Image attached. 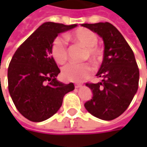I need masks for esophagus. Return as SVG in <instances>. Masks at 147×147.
Returning <instances> with one entry per match:
<instances>
[{"label":"esophagus","instance_id":"obj_1","mask_svg":"<svg viewBox=\"0 0 147 147\" xmlns=\"http://www.w3.org/2000/svg\"><path fill=\"white\" fill-rule=\"evenodd\" d=\"M82 84H81V83H76L75 84L76 88H82Z\"/></svg>","mask_w":147,"mask_h":147}]
</instances>
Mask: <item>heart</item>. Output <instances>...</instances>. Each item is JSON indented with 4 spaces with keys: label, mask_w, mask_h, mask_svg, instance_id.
<instances>
[{
    "label": "heart",
    "mask_w": 147,
    "mask_h": 147,
    "mask_svg": "<svg viewBox=\"0 0 147 147\" xmlns=\"http://www.w3.org/2000/svg\"><path fill=\"white\" fill-rule=\"evenodd\" d=\"M67 38L85 47L83 59H89L94 64L97 65L102 59V49L97 44L98 36L92 30L86 28H78L72 33L67 35ZM50 52L54 61L59 65H64L68 60V47L65 40L61 36L55 37L50 47ZM94 71L90 63L76 64L71 63L62 70V76L65 80L74 82H81L88 79Z\"/></svg>",
    "instance_id": "1"
}]
</instances>
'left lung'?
I'll list each match as a JSON object with an SVG mask.
<instances>
[{"label": "left lung", "instance_id": "left-lung-1", "mask_svg": "<svg viewBox=\"0 0 147 147\" xmlns=\"http://www.w3.org/2000/svg\"><path fill=\"white\" fill-rule=\"evenodd\" d=\"M101 36L104 58L97 77L98 83L87 82L93 98L85 103L87 111L102 120H113L129 107L139 87L140 71L133 50L119 30L108 22L83 24Z\"/></svg>", "mask_w": 147, "mask_h": 147}]
</instances>
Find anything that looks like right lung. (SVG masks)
Instances as JSON below:
<instances>
[{"label":"right lung","instance_id":"obj_1","mask_svg":"<svg viewBox=\"0 0 147 147\" xmlns=\"http://www.w3.org/2000/svg\"><path fill=\"white\" fill-rule=\"evenodd\" d=\"M76 24L47 22L42 24L18 47L7 71L8 90L18 111L28 120L42 122L61 107L65 94L73 91L72 82L56 80L60 72L53 59V40Z\"/></svg>","mask_w":147,"mask_h":147}]
</instances>
